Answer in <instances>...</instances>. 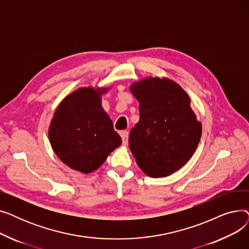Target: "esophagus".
Returning a JSON list of instances; mask_svg holds the SVG:
<instances>
[{
    "mask_svg": "<svg viewBox=\"0 0 249 249\" xmlns=\"http://www.w3.org/2000/svg\"><path fill=\"white\" fill-rule=\"evenodd\" d=\"M121 137H122V144L127 145L128 144V131H123L121 133Z\"/></svg>",
    "mask_w": 249,
    "mask_h": 249,
    "instance_id": "34e87169",
    "label": "esophagus"
}]
</instances>
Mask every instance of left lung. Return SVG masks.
Instances as JSON below:
<instances>
[{
    "label": "left lung",
    "instance_id": "left-lung-1",
    "mask_svg": "<svg viewBox=\"0 0 249 249\" xmlns=\"http://www.w3.org/2000/svg\"><path fill=\"white\" fill-rule=\"evenodd\" d=\"M130 90L139 102V122L131 129L129 147L141 171L151 178L172 175L198 147L202 124L186 91L169 78L147 77Z\"/></svg>",
    "mask_w": 249,
    "mask_h": 249
}]
</instances>
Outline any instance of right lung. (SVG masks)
Listing matches in <instances>:
<instances>
[{
  "instance_id": "obj_1",
  "label": "right lung",
  "mask_w": 249,
  "mask_h": 249,
  "mask_svg": "<svg viewBox=\"0 0 249 249\" xmlns=\"http://www.w3.org/2000/svg\"><path fill=\"white\" fill-rule=\"evenodd\" d=\"M106 88H81L65 97L52 118L48 137L59 160L71 168L89 174L121 145V137L102 107Z\"/></svg>"
}]
</instances>
